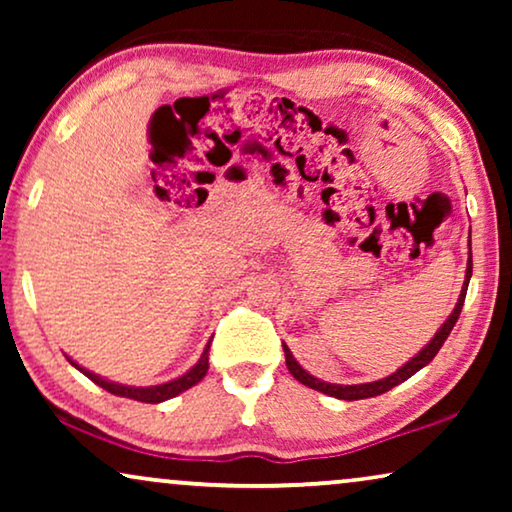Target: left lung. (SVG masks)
<instances>
[{
    "mask_svg": "<svg viewBox=\"0 0 512 512\" xmlns=\"http://www.w3.org/2000/svg\"><path fill=\"white\" fill-rule=\"evenodd\" d=\"M471 247V244H468ZM471 275H473V256L471 251H468V263H466V279H464V286H461V296L457 300V305H454V310L450 317H447V321L443 326L438 328V333L433 335V340L426 345L422 352L412 356V359L405 363V366H401L396 370V373H391L389 377H382V380L377 382H366V384H331V382H321L319 377H314L307 373V370H303V366L293 359L291 349L284 347V356H286V368H289V373L296 377L298 382H303L305 387H310L314 391H321V394L326 396H333V398H340V401H361V398H370V396H380L384 394V391L394 389L396 384H401L408 380V377H412L417 373V370H422L426 363L433 361V356H436L440 352V347H443V342L447 340V335L452 333L454 324H457L459 314H461V307H464V300H466V291H468V282H471Z\"/></svg>",
    "mask_w": 512,
    "mask_h": 512,
    "instance_id": "8db88e82",
    "label": "left lung"
}]
</instances>
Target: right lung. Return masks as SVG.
<instances>
[{
	"label": "right lung",
	"instance_id": "right-lung-1",
	"mask_svg": "<svg viewBox=\"0 0 512 512\" xmlns=\"http://www.w3.org/2000/svg\"><path fill=\"white\" fill-rule=\"evenodd\" d=\"M69 363H72L74 368H79L81 373L88 377V380H93L97 384V387L107 389L109 394L132 398V401H139V403H163V401H167V398H174V396H179L181 391L191 389L193 384H198L202 377L207 375V370H209V342H207L205 352H202V356H200V361L195 363V366L188 370V373H184L172 382L156 384V387H128V384L109 382V380H104V377L90 373V370H86V368H81L79 363H74L72 359H69Z\"/></svg>",
	"mask_w": 512,
	"mask_h": 512
}]
</instances>
